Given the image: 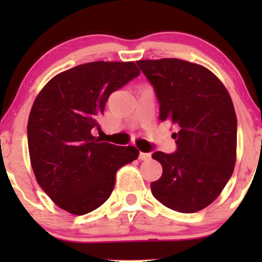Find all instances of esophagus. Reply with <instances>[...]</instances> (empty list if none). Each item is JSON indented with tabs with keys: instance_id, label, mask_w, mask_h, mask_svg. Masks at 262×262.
I'll return each mask as SVG.
<instances>
[{
	"instance_id": "34e87169",
	"label": "esophagus",
	"mask_w": 262,
	"mask_h": 262,
	"mask_svg": "<svg viewBox=\"0 0 262 262\" xmlns=\"http://www.w3.org/2000/svg\"><path fill=\"white\" fill-rule=\"evenodd\" d=\"M150 158V153H146V152H141L139 153V160L142 161H147Z\"/></svg>"
}]
</instances>
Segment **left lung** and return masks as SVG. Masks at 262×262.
<instances>
[{
  "label": "left lung",
  "instance_id": "1",
  "mask_svg": "<svg viewBox=\"0 0 262 262\" xmlns=\"http://www.w3.org/2000/svg\"><path fill=\"white\" fill-rule=\"evenodd\" d=\"M160 101V120L170 121L175 153L155 152L162 176L150 184L161 204L195 213L212 204L236 165L237 116L222 81L208 68L178 58L137 60Z\"/></svg>",
  "mask_w": 262,
  "mask_h": 262
}]
</instances>
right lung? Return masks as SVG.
<instances>
[{
	"instance_id": "obj_1",
	"label": "right lung",
	"mask_w": 262,
	"mask_h": 262,
	"mask_svg": "<svg viewBox=\"0 0 262 262\" xmlns=\"http://www.w3.org/2000/svg\"><path fill=\"white\" fill-rule=\"evenodd\" d=\"M134 62H91L58 73L36 96L28 144L36 181L66 212L83 215L109 199L116 171L138 158L92 136L110 95L139 76Z\"/></svg>"
}]
</instances>
